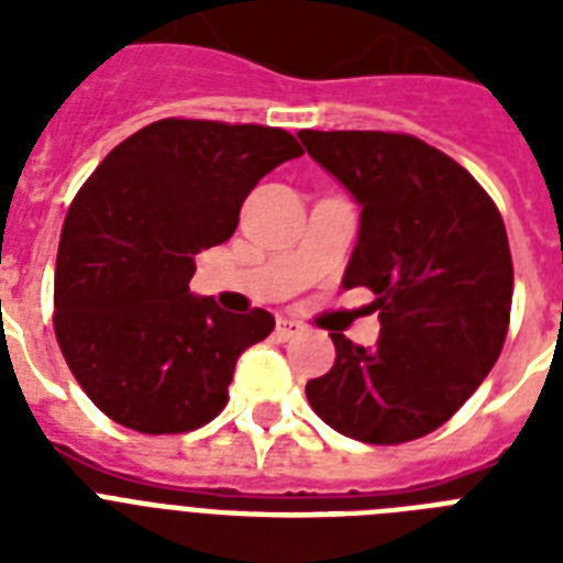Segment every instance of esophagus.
Segmentation results:
<instances>
[{
	"instance_id": "obj_1",
	"label": "esophagus",
	"mask_w": 563,
	"mask_h": 563,
	"mask_svg": "<svg viewBox=\"0 0 563 563\" xmlns=\"http://www.w3.org/2000/svg\"><path fill=\"white\" fill-rule=\"evenodd\" d=\"M303 327L298 324V321H291V318H277V327H274V333H277V339H291V335H298Z\"/></svg>"
}]
</instances>
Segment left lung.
Instances as JSON below:
<instances>
[{"mask_svg":"<svg viewBox=\"0 0 563 563\" xmlns=\"http://www.w3.org/2000/svg\"><path fill=\"white\" fill-rule=\"evenodd\" d=\"M312 161L362 207L342 286H368L379 342L333 333L335 365L307 383L327 427L402 444L453 418L499 360L515 268L503 216L453 157L418 136L300 131Z\"/></svg>","mask_w":563,"mask_h":563,"instance_id":"obj_1","label":"left lung"}]
</instances>
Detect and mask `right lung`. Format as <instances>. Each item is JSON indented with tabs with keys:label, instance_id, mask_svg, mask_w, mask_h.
<instances>
[{
	"label": "right lung",
	"instance_id": "right-lung-1",
	"mask_svg": "<svg viewBox=\"0 0 563 563\" xmlns=\"http://www.w3.org/2000/svg\"><path fill=\"white\" fill-rule=\"evenodd\" d=\"M300 154L280 128L161 119L75 195L57 247L55 335L110 420L163 435L224 409L239 356L274 316H233L192 295L195 256L228 242L247 192Z\"/></svg>",
	"mask_w": 563,
	"mask_h": 563
}]
</instances>
